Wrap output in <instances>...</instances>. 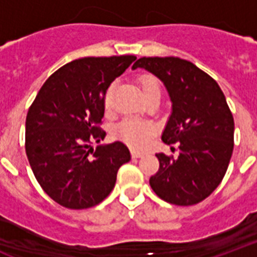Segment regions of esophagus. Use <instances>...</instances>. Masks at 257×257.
Returning a JSON list of instances; mask_svg holds the SVG:
<instances>
[{"label":"esophagus","mask_w":257,"mask_h":257,"mask_svg":"<svg viewBox=\"0 0 257 257\" xmlns=\"http://www.w3.org/2000/svg\"><path fill=\"white\" fill-rule=\"evenodd\" d=\"M131 154H132V158H142L143 156L142 152H137V151H132Z\"/></svg>","instance_id":"esophagus-1"}]
</instances>
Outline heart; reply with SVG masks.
I'll use <instances>...</instances> for the list:
<instances>
[{
  "mask_svg": "<svg viewBox=\"0 0 257 257\" xmlns=\"http://www.w3.org/2000/svg\"><path fill=\"white\" fill-rule=\"evenodd\" d=\"M139 86L142 89L144 98H148L154 94H160L159 82L151 75H142L139 78ZM105 102L109 103V91L106 94ZM155 126L146 121L136 120V118H126L117 125L114 129V135L121 142L128 144L135 150H142L148 144L150 139L154 136Z\"/></svg>",
  "mask_w": 257,
  "mask_h": 257,
  "instance_id": "b5f03b06",
  "label": "heart"
}]
</instances>
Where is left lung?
<instances>
[{
  "label": "left lung",
  "instance_id": "1",
  "mask_svg": "<svg viewBox=\"0 0 257 257\" xmlns=\"http://www.w3.org/2000/svg\"><path fill=\"white\" fill-rule=\"evenodd\" d=\"M132 68L154 74L167 90L171 114L162 140L179 150L176 159L156 154L160 167L150 178L151 187L172 205L201 202L220 185L232 158L234 121L222 90L206 72L179 58H142Z\"/></svg>",
  "mask_w": 257,
  "mask_h": 257
}]
</instances>
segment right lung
Masks as SVG:
<instances>
[{
    "label": "right lung",
    "mask_w": 257,
    "mask_h": 257,
    "mask_svg": "<svg viewBox=\"0 0 257 257\" xmlns=\"http://www.w3.org/2000/svg\"><path fill=\"white\" fill-rule=\"evenodd\" d=\"M136 60L133 55L83 58L64 64L42 86L25 121V151L35 178L55 202L87 209L102 202L115 185L117 171L131 160L124 143L101 144L98 126L105 94Z\"/></svg>",
    "instance_id": "1"
}]
</instances>
